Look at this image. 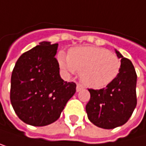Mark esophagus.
<instances>
[{
	"instance_id": "34e87169",
	"label": "esophagus",
	"mask_w": 146,
	"mask_h": 146,
	"mask_svg": "<svg viewBox=\"0 0 146 146\" xmlns=\"http://www.w3.org/2000/svg\"><path fill=\"white\" fill-rule=\"evenodd\" d=\"M83 89H84V86L81 84H77V85H76V92H80Z\"/></svg>"
}]
</instances>
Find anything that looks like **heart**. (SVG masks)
Wrapping results in <instances>:
<instances>
[{
  "label": "heart",
  "mask_w": 146,
  "mask_h": 146,
  "mask_svg": "<svg viewBox=\"0 0 146 146\" xmlns=\"http://www.w3.org/2000/svg\"><path fill=\"white\" fill-rule=\"evenodd\" d=\"M58 62L67 72H80L81 81L92 89L106 87L115 79L121 69V61L116 54L96 46L72 48L68 56L60 52Z\"/></svg>",
  "instance_id": "1"
}]
</instances>
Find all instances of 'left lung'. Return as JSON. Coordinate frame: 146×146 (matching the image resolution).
Instances as JSON below:
<instances>
[{
    "instance_id": "1",
    "label": "left lung",
    "mask_w": 146,
    "mask_h": 146,
    "mask_svg": "<svg viewBox=\"0 0 146 146\" xmlns=\"http://www.w3.org/2000/svg\"><path fill=\"white\" fill-rule=\"evenodd\" d=\"M121 58L118 76L106 88L89 89L91 99L85 107L88 119L102 129H115L128 121L137 106V73L132 62L117 50Z\"/></svg>"
}]
</instances>
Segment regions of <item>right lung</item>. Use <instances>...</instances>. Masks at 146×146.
Returning a JSON list of instances; mask_svg holds the SVG:
<instances>
[{
    "label": "right lung",
    "mask_w": 146,
    "mask_h": 146,
    "mask_svg": "<svg viewBox=\"0 0 146 146\" xmlns=\"http://www.w3.org/2000/svg\"><path fill=\"white\" fill-rule=\"evenodd\" d=\"M58 44L43 41L23 54L11 75L10 101L17 115L25 123L46 126L58 120L76 84L60 76L54 57Z\"/></svg>",
    "instance_id": "obj_1"
}]
</instances>
